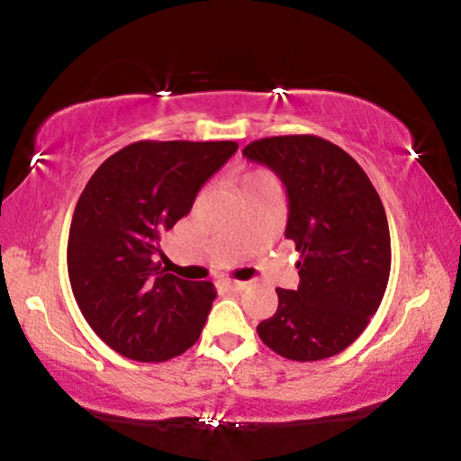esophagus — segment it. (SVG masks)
Masks as SVG:
<instances>
[{
	"mask_svg": "<svg viewBox=\"0 0 461 461\" xmlns=\"http://www.w3.org/2000/svg\"><path fill=\"white\" fill-rule=\"evenodd\" d=\"M221 285L231 293H241V291H246V288H248V283H240V280H223Z\"/></svg>",
	"mask_w": 461,
	"mask_h": 461,
	"instance_id": "1",
	"label": "esophagus"
}]
</instances>
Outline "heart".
Returning <instances> with one entry per match:
<instances>
[{"label": "heart", "instance_id": "1", "mask_svg": "<svg viewBox=\"0 0 461 461\" xmlns=\"http://www.w3.org/2000/svg\"><path fill=\"white\" fill-rule=\"evenodd\" d=\"M272 181L267 175H249L246 176L244 181H241L240 191H246V189H254V186H260V185H270Z\"/></svg>", "mask_w": 461, "mask_h": 461}]
</instances>
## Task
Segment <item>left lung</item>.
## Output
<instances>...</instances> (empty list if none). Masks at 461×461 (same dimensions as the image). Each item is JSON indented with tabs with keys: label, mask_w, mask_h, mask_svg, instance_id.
<instances>
[{
	"label": "left lung",
	"mask_w": 461,
	"mask_h": 461,
	"mask_svg": "<svg viewBox=\"0 0 461 461\" xmlns=\"http://www.w3.org/2000/svg\"><path fill=\"white\" fill-rule=\"evenodd\" d=\"M241 154L283 181L285 236L301 254L299 286L276 288V313L256 331L294 362L343 352L368 327L388 285L390 231L376 189L352 156L319 136L262 138Z\"/></svg>",
	"instance_id": "8db88e82"
}]
</instances>
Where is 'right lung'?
I'll use <instances>...</instances> for the list:
<instances>
[{
	"label": "right lung",
	"instance_id": "1",
	"mask_svg": "<svg viewBox=\"0 0 461 461\" xmlns=\"http://www.w3.org/2000/svg\"><path fill=\"white\" fill-rule=\"evenodd\" d=\"M236 150L228 140H142L109 156L83 189L68 231V278L91 330L123 357L165 362L199 339L213 285L168 275L156 256Z\"/></svg>",
	"mask_w": 461,
	"mask_h": 461
}]
</instances>
